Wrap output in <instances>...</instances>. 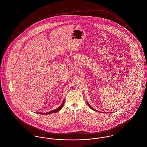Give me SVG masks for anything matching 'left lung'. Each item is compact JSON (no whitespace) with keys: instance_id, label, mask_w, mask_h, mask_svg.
Masks as SVG:
<instances>
[{"instance_id":"1","label":"left lung","mask_w":147,"mask_h":147,"mask_svg":"<svg viewBox=\"0 0 147 147\" xmlns=\"http://www.w3.org/2000/svg\"><path fill=\"white\" fill-rule=\"evenodd\" d=\"M87 104H88V106H89V107H90V108H91V109H92V110H93V111H96V110H95V109H94V108H92V107H91V106H90V105H89V104H88V102H87Z\"/></svg>"}]
</instances>
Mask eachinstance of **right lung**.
<instances>
[{
	"mask_svg": "<svg viewBox=\"0 0 147 147\" xmlns=\"http://www.w3.org/2000/svg\"><path fill=\"white\" fill-rule=\"evenodd\" d=\"M64 100L63 101V103H62V104L59 107H58L57 109H55V110H53V111H51V112H47V113H39V114H51V113H56V112H59L60 110H61V109L63 108V105H64Z\"/></svg>",
	"mask_w": 147,
	"mask_h": 147,
	"instance_id": "right-lung-1",
	"label": "right lung"
}]
</instances>
